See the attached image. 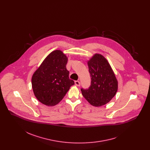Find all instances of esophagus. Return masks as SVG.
<instances>
[{
    "instance_id": "34e87169",
    "label": "esophagus",
    "mask_w": 150,
    "mask_h": 150,
    "mask_svg": "<svg viewBox=\"0 0 150 150\" xmlns=\"http://www.w3.org/2000/svg\"><path fill=\"white\" fill-rule=\"evenodd\" d=\"M75 86H80V83L79 81H75Z\"/></svg>"
}]
</instances>
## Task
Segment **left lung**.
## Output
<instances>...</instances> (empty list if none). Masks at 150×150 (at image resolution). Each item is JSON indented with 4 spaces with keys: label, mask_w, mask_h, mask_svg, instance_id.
Returning a JSON list of instances; mask_svg holds the SVG:
<instances>
[{
    "label": "left lung",
    "mask_w": 150,
    "mask_h": 150,
    "mask_svg": "<svg viewBox=\"0 0 150 150\" xmlns=\"http://www.w3.org/2000/svg\"><path fill=\"white\" fill-rule=\"evenodd\" d=\"M91 84L81 89L83 97L92 106L100 107L108 103L117 91L118 83L110 64L102 55L95 54L88 61Z\"/></svg>",
    "instance_id": "left-lung-1"
}]
</instances>
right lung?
I'll use <instances>...</instances> for the list:
<instances>
[{
    "label": "right lung",
    "instance_id": "obj_1",
    "mask_svg": "<svg viewBox=\"0 0 150 150\" xmlns=\"http://www.w3.org/2000/svg\"><path fill=\"white\" fill-rule=\"evenodd\" d=\"M67 60L61 50H54L34 73L31 79L33 90L37 100L44 105H56L74 84L66 69Z\"/></svg>",
    "mask_w": 150,
    "mask_h": 150
}]
</instances>
